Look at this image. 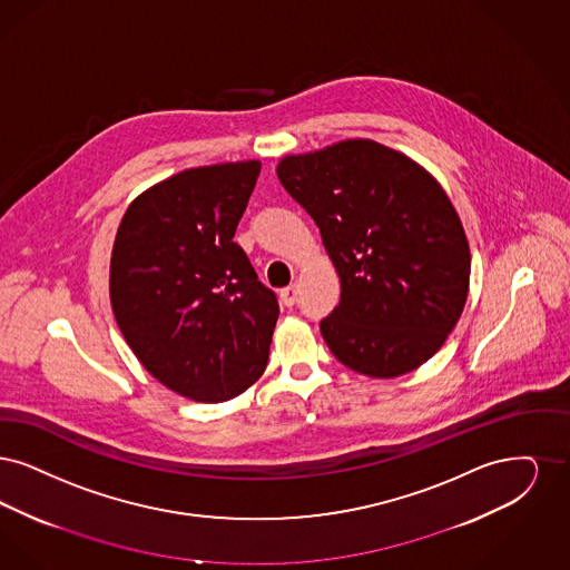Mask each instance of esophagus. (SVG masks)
Returning <instances> with one entry per match:
<instances>
[{
	"mask_svg": "<svg viewBox=\"0 0 570 570\" xmlns=\"http://www.w3.org/2000/svg\"><path fill=\"white\" fill-rule=\"evenodd\" d=\"M297 299V287L296 285H289V287H285V289H281V302L285 304V306H294Z\"/></svg>",
	"mask_w": 570,
	"mask_h": 570,
	"instance_id": "esophagus-1",
	"label": "esophagus"
}]
</instances>
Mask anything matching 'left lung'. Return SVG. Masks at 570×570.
Listing matches in <instances>:
<instances>
[{"label":"left lung","mask_w":570,"mask_h":570,"mask_svg":"<svg viewBox=\"0 0 570 570\" xmlns=\"http://www.w3.org/2000/svg\"><path fill=\"white\" fill-rule=\"evenodd\" d=\"M276 176L322 232L341 302L323 341L351 371L394 379L445 345L471 283V248L441 183L368 138L278 161Z\"/></svg>","instance_id":"obj_1"}]
</instances>
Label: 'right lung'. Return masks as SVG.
I'll use <instances>...</instances> for the list:
<instances>
[{
  "label": "right lung",
  "mask_w": 570,
  "mask_h": 570,
  "mask_svg": "<svg viewBox=\"0 0 570 570\" xmlns=\"http://www.w3.org/2000/svg\"><path fill=\"white\" fill-rule=\"evenodd\" d=\"M262 164L199 166L134 199L110 255V304L140 364L196 402L243 394L264 371L278 302L234 243Z\"/></svg>",
  "instance_id": "1"
}]
</instances>
